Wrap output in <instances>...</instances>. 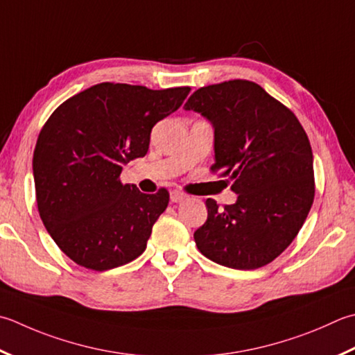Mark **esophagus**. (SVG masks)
<instances>
[{
    "label": "esophagus",
    "instance_id": "34e87169",
    "mask_svg": "<svg viewBox=\"0 0 355 355\" xmlns=\"http://www.w3.org/2000/svg\"><path fill=\"white\" fill-rule=\"evenodd\" d=\"M187 198L186 193L180 192V191H171V201L172 203H182V201H184Z\"/></svg>",
    "mask_w": 355,
    "mask_h": 355
}]
</instances>
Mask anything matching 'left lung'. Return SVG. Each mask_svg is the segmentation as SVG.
I'll return each instance as SVG.
<instances>
[{
	"label": "left lung",
	"instance_id": "1",
	"mask_svg": "<svg viewBox=\"0 0 355 355\" xmlns=\"http://www.w3.org/2000/svg\"><path fill=\"white\" fill-rule=\"evenodd\" d=\"M186 110L214 128L215 163L237 201L206 200L198 251L221 266L249 270L277 259L297 237L314 201V158L300 121L261 86L246 80L200 87Z\"/></svg>",
	"mask_w": 355,
	"mask_h": 355
}]
</instances>
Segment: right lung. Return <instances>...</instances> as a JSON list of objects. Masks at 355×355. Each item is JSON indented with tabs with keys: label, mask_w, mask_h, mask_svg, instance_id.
<instances>
[{
	"label": "right lung",
	"mask_w": 355,
	"mask_h": 355,
	"mask_svg": "<svg viewBox=\"0 0 355 355\" xmlns=\"http://www.w3.org/2000/svg\"><path fill=\"white\" fill-rule=\"evenodd\" d=\"M191 87L152 90L100 83L55 109L33 152L40 217L76 265L107 270L135 260L169 192L123 184V166L148 154L150 130L182 106Z\"/></svg>",
	"instance_id": "add662e5"
}]
</instances>
